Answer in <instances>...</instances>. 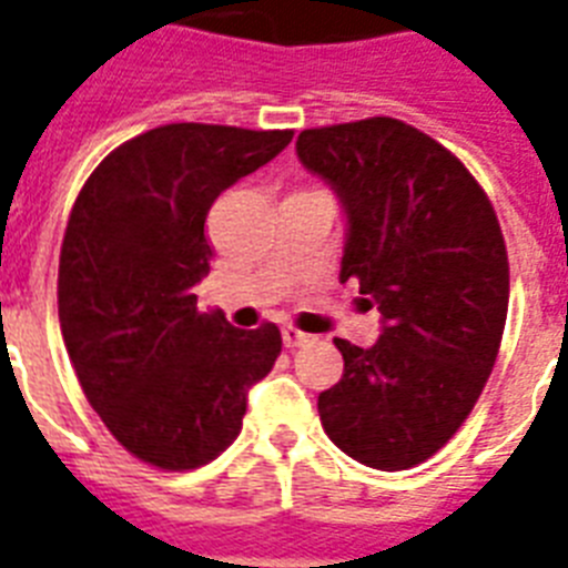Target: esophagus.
Instances as JSON below:
<instances>
[{"instance_id":"obj_1","label":"esophagus","mask_w":568,"mask_h":568,"mask_svg":"<svg viewBox=\"0 0 568 568\" xmlns=\"http://www.w3.org/2000/svg\"><path fill=\"white\" fill-rule=\"evenodd\" d=\"M281 339H284V345H287V348H302V345H311L316 336L304 334V331H298V327L287 325V327H281Z\"/></svg>"}]
</instances>
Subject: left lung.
I'll return each mask as SVG.
<instances>
[{
  "instance_id": "8db88e82",
  "label": "left lung",
  "mask_w": 568,
  "mask_h": 568,
  "mask_svg": "<svg viewBox=\"0 0 568 568\" xmlns=\"http://www.w3.org/2000/svg\"><path fill=\"white\" fill-rule=\"evenodd\" d=\"M302 165L345 209L339 278L383 316L372 348L334 339L345 372L318 395L327 438L374 470H406L456 435L494 372L508 316L496 211L447 148L397 119L302 130Z\"/></svg>"
}]
</instances>
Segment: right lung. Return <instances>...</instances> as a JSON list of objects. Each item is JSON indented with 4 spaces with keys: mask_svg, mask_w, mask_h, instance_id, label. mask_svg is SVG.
Returning a JSON list of instances; mask_svg holds the SVG:
<instances>
[{
    "mask_svg": "<svg viewBox=\"0 0 568 568\" xmlns=\"http://www.w3.org/2000/svg\"><path fill=\"white\" fill-rule=\"evenodd\" d=\"M293 130L165 124L115 148L74 200L58 311L65 351L115 442L162 470H194L237 438L246 395L273 372L281 331L196 307L205 217Z\"/></svg>",
    "mask_w": 568,
    "mask_h": 568,
    "instance_id": "obj_1",
    "label": "right lung"
}]
</instances>
